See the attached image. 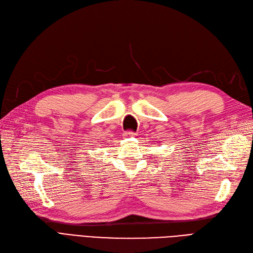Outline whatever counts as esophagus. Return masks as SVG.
I'll return each instance as SVG.
<instances>
[{
	"instance_id": "esophagus-1",
	"label": "esophagus",
	"mask_w": 253,
	"mask_h": 253,
	"mask_svg": "<svg viewBox=\"0 0 253 253\" xmlns=\"http://www.w3.org/2000/svg\"><path fill=\"white\" fill-rule=\"evenodd\" d=\"M125 135H126L127 137H133V136L136 135V133H135V132H132V131H128V132L125 133Z\"/></svg>"
}]
</instances>
